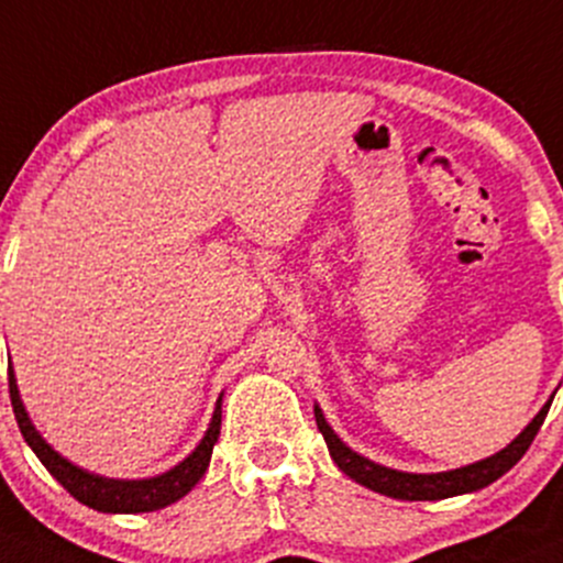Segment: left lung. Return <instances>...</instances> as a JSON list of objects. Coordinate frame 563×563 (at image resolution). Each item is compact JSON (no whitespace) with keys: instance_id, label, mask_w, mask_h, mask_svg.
I'll list each match as a JSON object with an SVG mask.
<instances>
[{"instance_id":"8db88e82","label":"left lung","mask_w":563,"mask_h":563,"mask_svg":"<svg viewBox=\"0 0 563 563\" xmlns=\"http://www.w3.org/2000/svg\"><path fill=\"white\" fill-rule=\"evenodd\" d=\"M550 401L542 407L540 412L534 416V421L526 426L523 431L505 448V451L488 455V459L475 461L470 466H461V470H451V472H434V475H412V472H399V470H388V466L375 464V461L364 459L356 451L345 445L340 437L334 434V429L327 423L323 418L321 407L316 405V423L321 429L323 440H327L331 459L334 464L345 472L351 481H356L366 488L377 490V494L390 496V499H405V501H434V499H448V496H459V494H472V490H481L485 485H490L494 481H499L505 472H510L512 466L523 459V453L529 451V445L534 442L537 431H540L542 421H545Z\"/></svg>"}]
</instances>
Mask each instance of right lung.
Instances as JSON below:
<instances>
[{"instance_id":"right-lung-1","label":"right lung","mask_w":563,"mask_h":563,"mask_svg":"<svg viewBox=\"0 0 563 563\" xmlns=\"http://www.w3.org/2000/svg\"><path fill=\"white\" fill-rule=\"evenodd\" d=\"M8 375L10 401H13L18 429H21L26 445L37 453V459L43 461L45 470L51 472L75 499L99 512H153L173 505L177 499H183L194 485L202 481L207 464H210L212 445H216L218 434H221V396H218L212 421L207 426L202 442L194 448V453L188 455V459H183L180 464L173 466L169 472H164V475L145 477V481H112V477H102L93 475V472L80 470V466H75L73 461H67L62 453H56L47 445L43 437H40V431L34 429V423L29 421V412L23 410L13 366H10Z\"/></svg>"}]
</instances>
